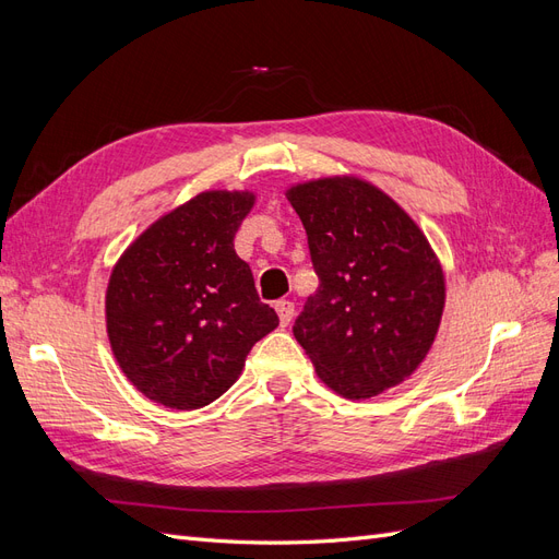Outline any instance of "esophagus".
<instances>
[{"label":"esophagus","mask_w":559,"mask_h":559,"mask_svg":"<svg viewBox=\"0 0 559 559\" xmlns=\"http://www.w3.org/2000/svg\"><path fill=\"white\" fill-rule=\"evenodd\" d=\"M275 310H277V317H280V324L289 326L292 319H294V302L292 300H277Z\"/></svg>","instance_id":"esophagus-1"}]
</instances>
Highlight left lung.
<instances>
[{
    "label": "left lung",
    "instance_id": "8db88e82",
    "mask_svg": "<svg viewBox=\"0 0 559 559\" xmlns=\"http://www.w3.org/2000/svg\"><path fill=\"white\" fill-rule=\"evenodd\" d=\"M286 198L319 275L294 324L319 380L352 401L405 382L445 310V273L427 235L392 195L354 175L294 183Z\"/></svg>",
    "mask_w": 559,
    "mask_h": 559
}]
</instances>
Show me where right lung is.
Instances as JSON below:
<instances>
[{
    "label": "right lung",
    "mask_w": 559,
    "mask_h": 559,
    "mask_svg": "<svg viewBox=\"0 0 559 559\" xmlns=\"http://www.w3.org/2000/svg\"><path fill=\"white\" fill-rule=\"evenodd\" d=\"M253 191H202L165 212L114 263L107 335L123 376L165 408L195 411L240 378L247 354L275 331L233 238Z\"/></svg>",
    "instance_id": "obj_1"
}]
</instances>
